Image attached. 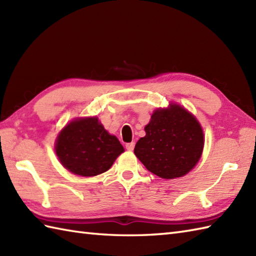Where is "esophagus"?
I'll use <instances>...</instances> for the list:
<instances>
[{
  "instance_id": "34e87169",
  "label": "esophagus",
  "mask_w": 256,
  "mask_h": 256,
  "mask_svg": "<svg viewBox=\"0 0 256 256\" xmlns=\"http://www.w3.org/2000/svg\"><path fill=\"white\" fill-rule=\"evenodd\" d=\"M134 146H135V143L131 142V143H128L126 145H125V148H126L128 150H134Z\"/></svg>"
}]
</instances>
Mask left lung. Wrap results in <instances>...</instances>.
<instances>
[{"mask_svg":"<svg viewBox=\"0 0 256 256\" xmlns=\"http://www.w3.org/2000/svg\"><path fill=\"white\" fill-rule=\"evenodd\" d=\"M145 132L135 145L134 154L148 170L160 178L184 176L202 154V128L192 113L176 103L155 110Z\"/></svg>","mask_w":256,"mask_h":256,"instance_id":"left-lung-1","label":"left lung"}]
</instances>
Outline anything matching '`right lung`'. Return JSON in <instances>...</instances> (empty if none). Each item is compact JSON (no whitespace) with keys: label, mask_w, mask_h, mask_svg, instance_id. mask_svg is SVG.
Instances as JSON below:
<instances>
[{"label":"right lung","mask_w":256,"mask_h":256,"mask_svg":"<svg viewBox=\"0 0 256 256\" xmlns=\"http://www.w3.org/2000/svg\"><path fill=\"white\" fill-rule=\"evenodd\" d=\"M55 150L66 170L84 177L110 170L124 152L116 136L108 134L96 116L74 118L67 124L58 135Z\"/></svg>","instance_id":"1"}]
</instances>
